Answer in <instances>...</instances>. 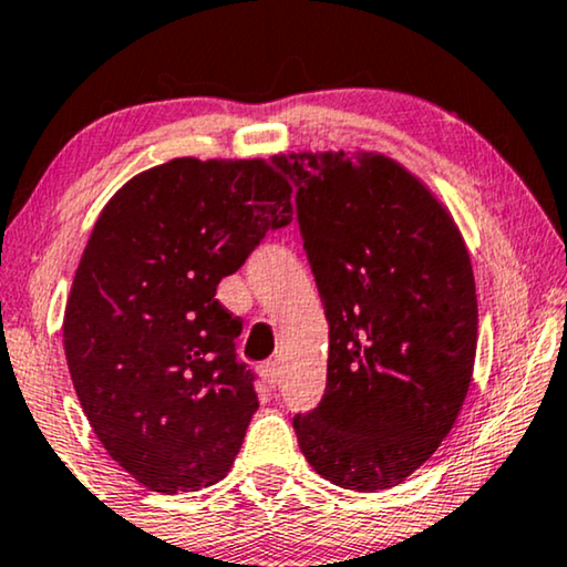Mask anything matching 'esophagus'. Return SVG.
Segmentation results:
<instances>
[{
	"label": "esophagus",
	"instance_id": "esophagus-1",
	"mask_svg": "<svg viewBox=\"0 0 567 567\" xmlns=\"http://www.w3.org/2000/svg\"><path fill=\"white\" fill-rule=\"evenodd\" d=\"M260 377H262V382H266L268 386H276L278 379H281V369H278L276 361L262 363V367H260Z\"/></svg>",
	"mask_w": 567,
	"mask_h": 567
}]
</instances>
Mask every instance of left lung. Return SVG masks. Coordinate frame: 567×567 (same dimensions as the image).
I'll use <instances>...</instances> for the list:
<instances>
[{"instance_id":"obj_1","label":"left lung","mask_w":567,"mask_h":567,"mask_svg":"<svg viewBox=\"0 0 567 567\" xmlns=\"http://www.w3.org/2000/svg\"><path fill=\"white\" fill-rule=\"evenodd\" d=\"M297 221L330 324L320 405L293 415L317 475L398 485L449 436L477 351L470 252L446 208L382 154H289Z\"/></svg>"}]
</instances>
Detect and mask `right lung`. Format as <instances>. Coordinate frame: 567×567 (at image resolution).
Listing matches in <instances>:
<instances>
[{
  "label": "right lung",
  "instance_id": "1",
  "mask_svg": "<svg viewBox=\"0 0 567 567\" xmlns=\"http://www.w3.org/2000/svg\"><path fill=\"white\" fill-rule=\"evenodd\" d=\"M289 198L278 157H181L95 221L66 301L69 374L100 444L150 491H200L235 464L258 394L216 286L291 224Z\"/></svg>",
  "mask_w": 567,
  "mask_h": 567
}]
</instances>
